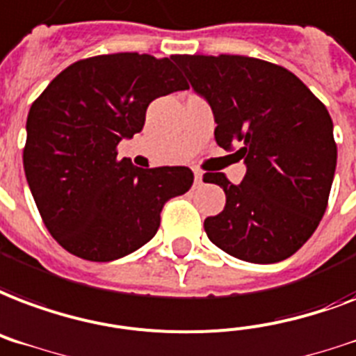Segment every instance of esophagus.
<instances>
[{
    "label": "esophagus",
    "mask_w": 356,
    "mask_h": 356,
    "mask_svg": "<svg viewBox=\"0 0 356 356\" xmlns=\"http://www.w3.org/2000/svg\"><path fill=\"white\" fill-rule=\"evenodd\" d=\"M194 181H196V184H200L203 181V173L200 170H194Z\"/></svg>",
    "instance_id": "1"
}]
</instances>
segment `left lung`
Here are the masks:
<instances>
[{
    "instance_id": "1",
    "label": "left lung",
    "mask_w": 356,
    "mask_h": 356,
    "mask_svg": "<svg viewBox=\"0 0 356 356\" xmlns=\"http://www.w3.org/2000/svg\"><path fill=\"white\" fill-rule=\"evenodd\" d=\"M213 110L214 140L237 149L246 173L205 183L226 194L220 214L205 218L211 243L250 263L287 259L312 237L336 172L332 119L316 95L284 67L244 56H172Z\"/></svg>"
}]
</instances>
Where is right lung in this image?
I'll use <instances>...</instances> for the list:
<instances>
[{
    "mask_svg": "<svg viewBox=\"0 0 356 356\" xmlns=\"http://www.w3.org/2000/svg\"><path fill=\"white\" fill-rule=\"evenodd\" d=\"M184 89L172 58L124 51L76 61L31 104L24 172L65 250L89 261L129 256L154 237L164 203L188 192L186 166L143 170L115 151L143 129L154 99Z\"/></svg>",
    "mask_w": 356,
    "mask_h": 356,
    "instance_id": "add662e5",
    "label": "right lung"
}]
</instances>
